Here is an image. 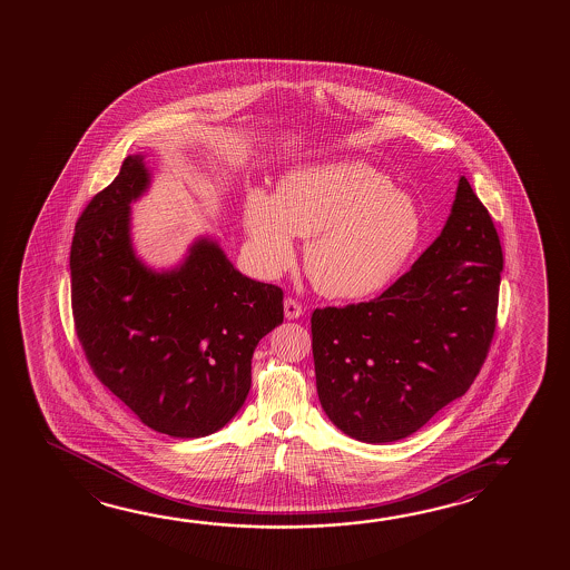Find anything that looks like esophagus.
<instances>
[{
	"mask_svg": "<svg viewBox=\"0 0 570 570\" xmlns=\"http://www.w3.org/2000/svg\"><path fill=\"white\" fill-rule=\"evenodd\" d=\"M302 314H304V308H302V304H299L298 299H284V316L288 317V320H296V317L302 316Z\"/></svg>",
	"mask_w": 570,
	"mask_h": 570,
	"instance_id": "obj_1",
	"label": "esophagus"
}]
</instances>
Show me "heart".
I'll return each instance as SVG.
<instances>
[{
  "label": "heart",
  "instance_id": "b5f03b06",
  "mask_svg": "<svg viewBox=\"0 0 570 570\" xmlns=\"http://www.w3.org/2000/svg\"><path fill=\"white\" fill-rule=\"evenodd\" d=\"M244 226L256 266L281 276L294 236L308 238L304 266L330 298H364L392 281L423 233L420 208L374 167L350 160L296 168L276 196H246Z\"/></svg>",
  "mask_w": 570,
  "mask_h": 570
}]
</instances>
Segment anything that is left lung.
Wrapping results in <instances>:
<instances>
[{
  "label": "left lung",
  "mask_w": 570,
  "mask_h": 570,
  "mask_svg": "<svg viewBox=\"0 0 570 570\" xmlns=\"http://www.w3.org/2000/svg\"><path fill=\"white\" fill-rule=\"evenodd\" d=\"M501 240L465 177L438 240L377 298L312 312L317 397L365 443L423 428L465 395L497 327Z\"/></svg>",
  "instance_id": "obj_1"
}]
</instances>
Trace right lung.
Wrapping results in <instances>:
<instances>
[{
  "instance_id": "obj_1",
  "label": "right lung",
  "mask_w": 570,
  "mask_h": 570,
  "mask_svg": "<svg viewBox=\"0 0 570 570\" xmlns=\"http://www.w3.org/2000/svg\"><path fill=\"white\" fill-rule=\"evenodd\" d=\"M149 185L140 155L79 216L71 243V308L97 380L150 430L205 438L250 392L254 347L284 320V292L234 271L213 240L185 264L153 272L129 238V205Z\"/></svg>"
}]
</instances>
